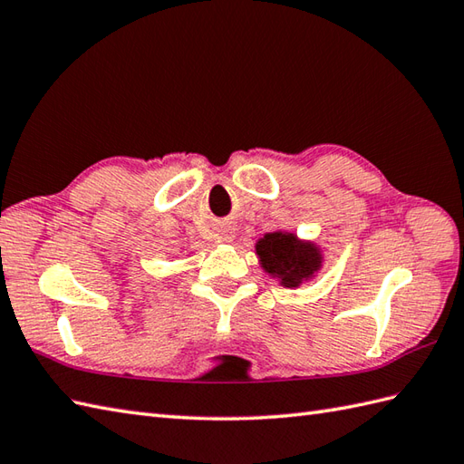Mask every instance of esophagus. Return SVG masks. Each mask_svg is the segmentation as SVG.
Here are the masks:
<instances>
[{
  "label": "esophagus",
  "mask_w": 464,
  "mask_h": 464,
  "mask_svg": "<svg viewBox=\"0 0 464 464\" xmlns=\"http://www.w3.org/2000/svg\"><path fill=\"white\" fill-rule=\"evenodd\" d=\"M221 237L219 239L221 241H225V243H229V241H233V237H235V233H233V229H221V233H219Z\"/></svg>",
  "instance_id": "34e87169"
}]
</instances>
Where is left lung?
I'll return each mask as SVG.
<instances>
[{"mask_svg":"<svg viewBox=\"0 0 464 464\" xmlns=\"http://www.w3.org/2000/svg\"><path fill=\"white\" fill-rule=\"evenodd\" d=\"M256 255L268 275L281 278V285L293 288L314 275L322 265L318 246L303 243L293 233H266L256 243Z\"/></svg>","mask_w":464,"mask_h":464,"instance_id":"1","label":"left lung"}]
</instances>
